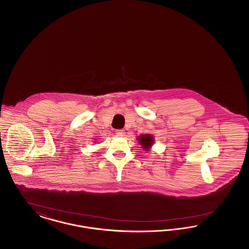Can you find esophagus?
Returning <instances> with one entry per match:
<instances>
[{
	"label": "esophagus",
	"instance_id": "34e87169",
	"mask_svg": "<svg viewBox=\"0 0 249 249\" xmlns=\"http://www.w3.org/2000/svg\"><path fill=\"white\" fill-rule=\"evenodd\" d=\"M125 133V130H116V134H118V135H123Z\"/></svg>",
	"mask_w": 249,
	"mask_h": 249
}]
</instances>
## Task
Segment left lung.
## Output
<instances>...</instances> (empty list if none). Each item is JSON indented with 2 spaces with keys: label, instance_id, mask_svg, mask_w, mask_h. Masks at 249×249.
Instances as JSON below:
<instances>
[{
  "label": "left lung",
  "instance_id": "1",
  "mask_svg": "<svg viewBox=\"0 0 249 249\" xmlns=\"http://www.w3.org/2000/svg\"><path fill=\"white\" fill-rule=\"evenodd\" d=\"M138 141L142 144V147L144 149H147V148H149L152 145V143L154 142V139H153V137L151 135L144 134V135H141L138 138Z\"/></svg>",
  "mask_w": 249,
  "mask_h": 249
}]
</instances>
